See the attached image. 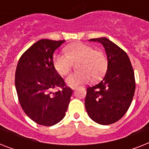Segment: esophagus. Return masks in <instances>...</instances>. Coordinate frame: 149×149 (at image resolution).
<instances>
[{
    "label": "esophagus",
    "instance_id": "1",
    "mask_svg": "<svg viewBox=\"0 0 149 149\" xmlns=\"http://www.w3.org/2000/svg\"><path fill=\"white\" fill-rule=\"evenodd\" d=\"M72 90H73V91H75V90L77 89V87H72Z\"/></svg>",
    "mask_w": 149,
    "mask_h": 149
}]
</instances>
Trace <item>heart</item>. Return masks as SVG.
Masks as SVG:
<instances>
[{
    "label": "heart",
    "instance_id": "1",
    "mask_svg": "<svg viewBox=\"0 0 149 149\" xmlns=\"http://www.w3.org/2000/svg\"><path fill=\"white\" fill-rule=\"evenodd\" d=\"M65 53L54 56L53 65L58 74L65 77L71 72L73 64L80 62L78 67L80 72L70 75L65 79L72 87L88 83L91 77L99 79L106 72L108 61L103 51L95 50L84 43H75L65 48Z\"/></svg>",
    "mask_w": 149,
    "mask_h": 149
}]
</instances>
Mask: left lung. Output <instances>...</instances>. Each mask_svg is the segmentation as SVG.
Instances as JSON below:
<instances>
[{
	"instance_id": "obj_1",
	"label": "left lung",
	"mask_w": 149,
	"mask_h": 149,
	"mask_svg": "<svg viewBox=\"0 0 149 149\" xmlns=\"http://www.w3.org/2000/svg\"><path fill=\"white\" fill-rule=\"evenodd\" d=\"M90 41L103 45L108 65L103 80L86 89L85 107L93 121L111 125L120 120L132 104L135 91L134 70L127 53L111 41L106 38Z\"/></svg>"
}]
</instances>
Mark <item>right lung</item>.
<instances>
[{
  "label": "right lung",
  "mask_w": 149,
  "mask_h": 149,
  "mask_svg": "<svg viewBox=\"0 0 149 149\" xmlns=\"http://www.w3.org/2000/svg\"><path fill=\"white\" fill-rule=\"evenodd\" d=\"M65 41L41 39L22 54L15 72L17 97L27 116L52 126L65 115L72 90L53 65V55ZM57 89V91L55 90Z\"/></svg>",
  "instance_id": "1"
}]
</instances>
